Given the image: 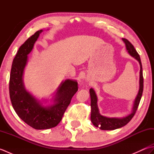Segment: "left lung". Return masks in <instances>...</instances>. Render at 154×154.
<instances>
[{"instance_id":"left-lung-1","label":"left lung","mask_w":154,"mask_h":154,"mask_svg":"<svg viewBox=\"0 0 154 154\" xmlns=\"http://www.w3.org/2000/svg\"><path fill=\"white\" fill-rule=\"evenodd\" d=\"M122 40L126 44V50L129 54L134 57L136 60L139 62L140 65V89L138 91V95H137L136 99L134 103L133 109L131 114L128 115L126 117L123 118H108L104 116L99 113V109L97 106V97L95 92L93 89H90V95H91V120L93 125L96 127L99 128L100 130H112L124 126L128 123L131 119L134 116L136 112L137 109L139 106V104L141 100L142 96L143 89V71L142 66L140 60V55L138 52L135 50L134 45L130 42L125 38H122Z\"/></svg>"}]
</instances>
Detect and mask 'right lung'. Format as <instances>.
<instances>
[{
  "label": "right lung",
  "mask_w": 154,
  "mask_h": 154,
  "mask_svg": "<svg viewBox=\"0 0 154 154\" xmlns=\"http://www.w3.org/2000/svg\"><path fill=\"white\" fill-rule=\"evenodd\" d=\"M42 32V30L37 31L20 47L13 60L9 81L10 98L15 112L25 123L36 130L56 126L61 120L72 97L78 91L76 81L65 80L57 88L54 104L44 106L26 90L23 73L27 63L28 55Z\"/></svg>",
  "instance_id": "right-lung-1"
}]
</instances>
